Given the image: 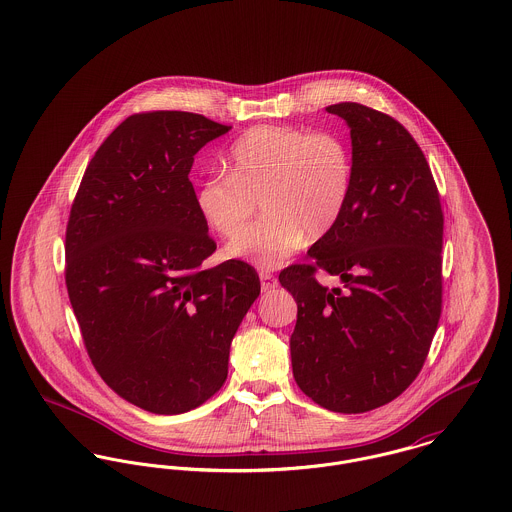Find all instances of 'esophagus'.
Instances as JSON below:
<instances>
[{"mask_svg": "<svg viewBox=\"0 0 512 512\" xmlns=\"http://www.w3.org/2000/svg\"><path fill=\"white\" fill-rule=\"evenodd\" d=\"M259 278H261V288H263V292H269V290H273L276 284H278V282H276L275 276L271 275L269 271H261V273H259Z\"/></svg>", "mask_w": 512, "mask_h": 512, "instance_id": "obj_1", "label": "esophagus"}]
</instances>
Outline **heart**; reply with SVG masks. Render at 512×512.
<instances>
[{
	"mask_svg": "<svg viewBox=\"0 0 512 512\" xmlns=\"http://www.w3.org/2000/svg\"><path fill=\"white\" fill-rule=\"evenodd\" d=\"M230 175H208L195 204L204 224L235 236L264 193L268 216L226 245V255L275 269L306 237H323L341 220L353 191V158L329 132L261 124L241 134L228 154Z\"/></svg>",
	"mask_w": 512,
	"mask_h": 512,
	"instance_id": "heart-1",
	"label": "heart"
}]
</instances>
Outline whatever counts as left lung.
<instances>
[{"mask_svg": "<svg viewBox=\"0 0 512 512\" xmlns=\"http://www.w3.org/2000/svg\"><path fill=\"white\" fill-rule=\"evenodd\" d=\"M351 128L353 191L312 263L278 280L294 296L290 337L298 388L335 413H364L403 394L421 372L442 310L444 216L431 167L390 115L329 105ZM317 270L339 275L321 287Z\"/></svg>", "mask_w": 512, "mask_h": 512, "instance_id": "1", "label": "left lung"}]
</instances>
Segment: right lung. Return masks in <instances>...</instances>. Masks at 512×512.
I'll return each instance as SVG.
<instances>
[{
  "label": "right lung",
  "mask_w": 512,
  "mask_h": 512,
  "mask_svg": "<svg viewBox=\"0 0 512 512\" xmlns=\"http://www.w3.org/2000/svg\"><path fill=\"white\" fill-rule=\"evenodd\" d=\"M232 126L183 111L126 118L89 161L66 228V286L87 354L122 399L156 415L202 405L228 378L257 300L255 269L216 251L189 173Z\"/></svg>",
  "instance_id": "add662e5"
}]
</instances>
